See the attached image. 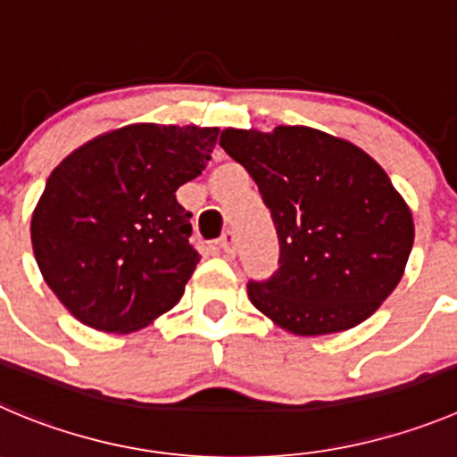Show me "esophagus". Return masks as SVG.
<instances>
[{
  "instance_id": "34e87169",
  "label": "esophagus",
  "mask_w": 457,
  "mask_h": 457,
  "mask_svg": "<svg viewBox=\"0 0 457 457\" xmlns=\"http://www.w3.org/2000/svg\"><path fill=\"white\" fill-rule=\"evenodd\" d=\"M219 248H220V253L225 254V257H234V254H237V243H234V232H225L223 237H220V241H219Z\"/></svg>"
}]
</instances>
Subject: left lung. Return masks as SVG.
Here are the masks:
<instances>
[{
    "mask_svg": "<svg viewBox=\"0 0 457 457\" xmlns=\"http://www.w3.org/2000/svg\"><path fill=\"white\" fill-rule=\"evenodd\" d=\"M257 182L279 238V268L248 297L295 336L368 320L403 275L415 225L386 170L345 139L306 126L220 132Z\"/></svg>",
    "mask_w": 457,
    "mask_h": 457,
    "instance_id": "obj_1",
    "label": "left lung"
}]
</instances>
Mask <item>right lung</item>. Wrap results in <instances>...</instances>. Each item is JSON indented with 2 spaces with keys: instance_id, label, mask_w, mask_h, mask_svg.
Returning a JSON list of instances; mask_svg holds the SVG:
<instances>
[{
  "instance_id": "add662e5",
  "label": "right lung",
  "mask_w": 457,
  "mask_h": 457,
  "mask_svg": "<svg viewBox=\"0 0 457 457\" xmlns=\"http://www.w3.org/2000/svg\"><path fill=\"white\" fill-rule=\"evenodd\" d=\"M219 128L132 123L76 148L46 180L31 243L46 287L92 329L130 334L180 302L200 254L176 200Z\"/></svg>"
}]
</instances>
